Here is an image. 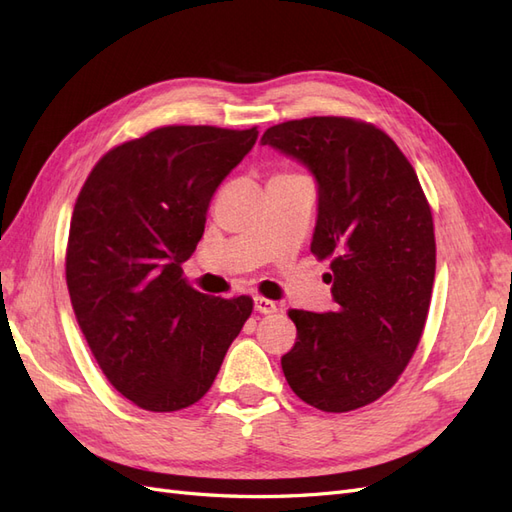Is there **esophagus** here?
Wrapping results in <instances>:
<instances>
[{
	"mask_svg": "<svg viewBox=\"0 0 512 512\" xmlns=\"http://www.w3.org/2000/svg\"><path fill=\"white\" fill-rule=\"evenodd\" d=\"M253 304H255V311H259V313H264V315L276 313V302H272V300H268V298H261V296H255Z\"/></svg>",
	"mask_w": 512,
	"mask_h": 512,
	"instance_id": "obj_1",
	"label": "esophagus"
}]
</instances>
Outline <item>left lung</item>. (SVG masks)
Returning a JSON list of instances; mask_svg holds the SVG:
<instances>
[{"label": "left lung", "instance_id": "1", "mask_svg": "<svg viewBox=\"0 0 512 512\" xmlns=\"http://www.w3.org/2000/svg\"><path fill=\"white\" fill-rule=\"evenodd\" d=\"M261 145L317 182L311 253L330 259L334 311L291 309L287 384L321 412H352L397 382L414 356L435 279L433 218L418 175L384 130L349 118L268 128Z\"/></svg>", "mask_w": 512, "mask_h": 512}]
</instances>
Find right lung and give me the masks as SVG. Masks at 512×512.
<instances>
[{"instance_id":"obj_1","label":"right lung","mask_w":512,"mask_h":512,"mask_svg":"<svg viewBox=\"0 0 512 512\" xmlns=\"http://www.w3.org/2000/svg\"><path fill=\"white\" fill-rule=\"evenodd\" d=\"M259 130L165 126L102 156L70 221L66 283L79 328L111 386L148 412L206 394L253 300L212 298L182 264L210 199Z\"/></svg>"}]
</instances>
